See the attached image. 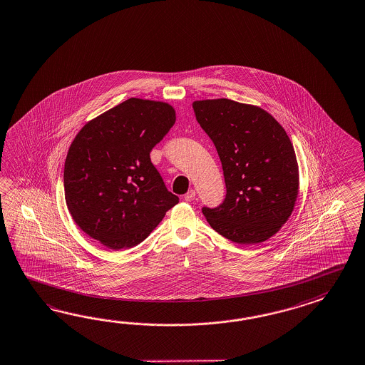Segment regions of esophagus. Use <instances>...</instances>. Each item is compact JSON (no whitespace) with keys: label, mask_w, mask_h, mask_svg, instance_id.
Listing matches in <instances>:
<instances>
[{"label":"esophagus","mask_w":365,"mask_h":365,"mask_svg":"<svg viewBox=\"0 0 365 365\" xmlns=\"http://www.w3.org/2000/svg\"><path fill=\"white\" fill-rule=\"evenodd\" d=\"M195 196H196L195 190H190V191L185 195V200H186V202H192L195 199Z\"/></svg>","instance_id":"34e87169"}]
</instances>
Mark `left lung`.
Masks as SVG:
<instances>
[{
    "instance_id": "1",
    "label": "left lung",
    "mask_w": 365,
    "mask_h": 365,
    "mask_svg": "<svg viewBox=\"0 0 365 365\" xmlns=\"http://www.w3.org/2000/svg\"><path fill=\"white\" fill-rule=\"evenodd\" d=\"M196 120L217 149L227 196L202 215L219 235L240 245L267 241L289 219L299 196L291 140L258 106L227 98L195 101Z\"/></svg>"
}]
</instances>
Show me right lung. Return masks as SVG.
<instances>
[{"label":"right lung","instance_id":"1","mask_svg":"<svg viewBox=\"0 0 365 365\" xmlns=\"http://www.w3.org/2000/svg\"><path fill=\"white\" fill-rule=\"evenodd\" d=\"M174 123L169 103L130 98L82 127L64 165L65 202L82 232L130 249L178 204L149 155Z\"/></svg>","mask_w":365,"mask_h":365}]
</instances>
